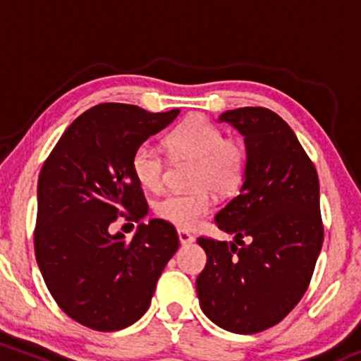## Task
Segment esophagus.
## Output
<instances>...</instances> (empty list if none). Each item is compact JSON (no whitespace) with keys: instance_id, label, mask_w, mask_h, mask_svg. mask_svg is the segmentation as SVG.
<instances>
[{"instance_id":"1","label":"esophagus","mask_w":361,"mask_h":361,"mask_svg":"<svg viewBox=\"0 0 361 361\" xmlns=\"http://www.w3.org/2000/svg\"><path fill=\"white\" fill-rule=\"evenodd\" d=\"M178 238H180V243L183 244V246H186V244H192L195 241V238L190 233H186V231L180 229L178 231Z\"/></svg>"}]
</instances>
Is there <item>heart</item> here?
<instances>
[{
	"instance_id": "b5f03b06",
	"label": "heart",
	"mask_w": 361,
	"mask_h": 361,
	"mask_svg": "<svg viewBox=\"0 0 361 361\" xmlns=\"http://www.w3.org/2000/svg\"><path fill=\"white\" fill-rule=\"evenodd\" d=\"M168 151L175 159L195 161L192 186L186 193H168L156 204V214L180 229H192L212 210L214 197L233 195L241 188L247 173V151L202 115L180 123L166 137ZM166 163L161 151L144 142L132 156L135 180L146 190L157 192L164 183Z\"/></svg>"
}]
</instances>
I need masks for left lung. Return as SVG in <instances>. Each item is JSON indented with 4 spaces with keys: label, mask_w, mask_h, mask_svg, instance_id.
<instances>
[{
    "label": "left lung",
    "mask_w": 361,
    "mask_h": 361,
    "mask_svg": "<svg viewBox=\"0 0 361 361\" xmlns=\"http://www.w3.org/2000/svg\"><path fill=\"white\" fill-rule=\"evenodd\" d=\"M238 128L247 151L241 192L215 215L235 243L198 238L207 264L197 279L200 307L238 334L279 324L307 290L324 239L319 178L292 128L263 106L219 117ZM248 239V244L243 239Z\"/></svg>",
    "instance_id": "1"
}]
</instances>
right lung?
Returning a JSON list of instances; mask_svg holds the SVG:
<instances>
[{
	"instance_id": "add662e5",
	"label": "right lung",
	"mask_w": 361,
	"mask_h": 361,
	"mask_svg": "<svg viewBox=\"0 0 361 361\" xmlns=\"http://www.w3.org/2000/svg\"><path fill=\"white\" fill-rule=\"evenodd\" d=\"M178 114L126 103L93 106L66 128L40 171L37 264L57 305L90 329L118 331L142 317L180 246L163 219L139 224L132 239L110 229L118 215L139 222L147 214L132 156Z\"/></svg>"
}]
</instances>
